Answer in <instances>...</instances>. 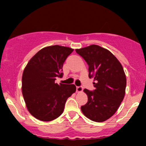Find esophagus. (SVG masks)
<instances>
[{
	"instance_id": "34e87169",
	"label": "esophagus",
	"mask_w": 146,
	"mask_h": 146,
	"mask_svg": "<svg viewBox=\"0 0 146 146\" xmlns=\"http://www.w3.org/2000/svg\"><path fill=\"white\" fill-rule=\"evenodd\" d=\"M82 90H83L82 86H77L76 87V91L78 92V93H80V92H82Z\"/></svg>"
}]
</instances>
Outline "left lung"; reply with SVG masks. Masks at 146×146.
I'll list each match as a JSON object with an SVG mask.
<instances>
[{"instance_id":"left-lung-1","label":"left lung","mask_w":146,"mask_h":146,"mask_svg":"<svg viewBox=\"0 0 146 146\" xmlns=\"http://www.w3.org/2000/svg\"><path fill=\"white\" fill-rule=\"evenodd\" d=\"M88 65V77L93 78L95 90H84L88 102L81 106L89 119L102 122L111 117L125 95L126 78L121 63L111 52L92 44L75 50Z\"/></svg>"}]
</instances>
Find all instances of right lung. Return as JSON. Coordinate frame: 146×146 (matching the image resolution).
Wrapping results in <instances>:
<instances>
[{
	"label": "right lung",
	"mask_w": 146,
	"mask_h": 146,
	"mask_svg": "<svg viewBox=\"0 0 146 146\" xmlns=\"http://www.w3.org/2000/svg\"><path fill=\"white\" fill-rule=\"evenodd\" d=\"M73 49L53 45L42 48L29 60L22 78V92L28 110L33 117L50 121L63 113L67 99L76 90L74 84H58L62 78L63 64Z\"/></svg>",
	"instance_id": "add662e5"
}]
</instances>
